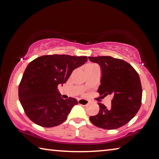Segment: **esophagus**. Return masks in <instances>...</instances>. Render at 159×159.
Returning <instances> with one entry per match:
<instances>
[{"label": "esophagus", "mask_w": 159, "mask_h": 159, "mask_svg": "<svg viewBox=\"0 0 159 159\" xmlns=\"http://www.w3.org/2000/svg\"><path fill=\"white\" fill-rule=\"evenodd\" d=\"M78 103L79 104H82V105H88L89 104V101L84 99H78Z\"/></svg>", "instance_id": "34e87169"}]
</instances>
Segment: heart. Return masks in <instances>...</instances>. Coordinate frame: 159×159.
I'll list each match as a JSON object with an SVG mask.
<instances>
[{
	"label": "heart",
	"instance_id": "1",
	"mask_svg": "<svg viewBox=\"0 0 159 159\" xmlns=\"http://www.w3.org/2000/svg\"><path fill=\"white\" fill-rule=\"evenodd\" d=\"M94 66H95V64H88V65H86L85 68V69H88V68H90V67H93Z\"/></svg>",
	"mask_w": 159,
	"mask_h": 159
}]
</instances>
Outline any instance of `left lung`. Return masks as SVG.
<instances>
[{
	"label": "left lung",
	"mask_w": 159,
	"mask_h": 159,
	"mask_svg": "<svg viewBox=\"0 0 159 159\" xmlns=\"http://www.w3.org/2000/svg\"><path fill=\"white\" fill-rule=\"evenodd\" d=\"M102 69L101 85L98 92L106 97L112 95L110 108L98 103L99 111L90 116L93 125L114 130L125 125L139 111L142 104V89L138 72L127 61L110 56L89 57Z\"/></svg>",
	"instance_id": "left-lung-1"
}]
</instances>
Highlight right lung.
<instances>
[{
    "label": "right lung",
    "instance_id": "add662e5",
    "mask_svg": "<svg viewBox=\"0 0 159 159\" xmlns=\"http://www.w3.org/2000/svg\"><path fill=\"white\" fill-rule=\"evenodd\" d=\"M87 60L86 56L50 55L28 64L19 85L18 95L29 119L45 128L57 126L66 119L78 101L73 98H61L57 86L65 83L72 71Z\"/></svg>",
    "mask_w": 159,
    "mask_h": 159
}]
</instances>
